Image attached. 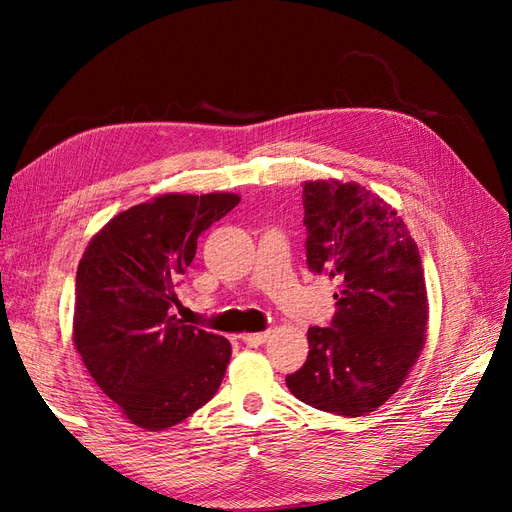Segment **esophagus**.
Wrapping results in <instances>:
<instances>
[{"mask_svg":"<svg viewBox=\"0 0 512 512\" xmlns=\"http://www.w3.org/2000/svg\"><path fill=\"white\" fill-rule=\"evenodd\" d=\"M267 337H269V333H267V331H262V333H243V335H241L243 344L252 346V348L265 344V342H267Z\"/></svg>","mask_w":512,"mask_h":512,"instance_id":"1","label":"esophagus"}]
</instances>
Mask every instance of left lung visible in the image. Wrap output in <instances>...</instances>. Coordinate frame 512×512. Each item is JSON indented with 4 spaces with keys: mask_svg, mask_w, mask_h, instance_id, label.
I'll list each match as a JSON object with an SVG mask.
<instances>
[{
    "mask_svg": "<svg viewBox=\"0 0 512 512\" xmlns=\"http://www.w3.org/2000/svg\"><path fill=\"white\" fill-rule=\"evenodd\" d=\"M307 265L337 282L331 327H309L305 365L286 378L307 406L337 416L380 408L427 339L423 260L408 226L359 183H303Z\"/></svg>",
    "mask_w": 512,
    "mask_h": 512,
    "instance_id": "obj_1",
    "label": "left lung"
}]
</instances>
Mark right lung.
I'll return each instance as SVG.
<instances>
[{
    "mask_svg": "<svg viewBox=\"0 0 512 512\" xmlns=\"http://www.w3.org/2000/svg\"><path fill=\"white\" fill-rule=\"evenodd\" d=\"M237 194H162L117 213L76 271L72 342L132 425L164 431L218 393L230 342L179 320L177 286L196 239L239 205Z\"/></svg>",
    "mask_w": 512,
    "mask_h": 512,
    "instance_id": "1",
    "label": "right lung"
}]
</instances>
